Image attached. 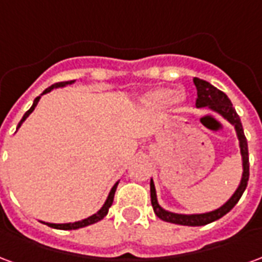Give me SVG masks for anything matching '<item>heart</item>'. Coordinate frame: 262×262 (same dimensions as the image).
<instances>
[{
  "instance_id": "obj_1",
  "label": "heart",
  "mask_w": 262,
  "mask_h": 262,
  "mask_svg": "<svg viewBox=\"0 0 262 262\" xmlns=\"http://www.w3.org/2000/svg\"><path fill=\"white\" fill-rule=\"evenodd\" d=\"M185 101V95L171 88H156L146 95V102L151 106L164 108L167 105H181Z\"/></svg>"
}]
</instances>
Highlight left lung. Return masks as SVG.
<instances>
[{
    "mask_svg": "<svg viewBox=\"0 0 262 262\" xmlns=\"http://www.w3.org/2000/svg\"><path fill=\"white\" fill-rule=\"evenodd\" d=\"M193 84L196 86V108H209L217 112L220 116H223L227 122H230L231 125L236 129L237 137H238V143H240V153H242L243 159V176L240 185L236 189V192L231 195V198L222 205L219 209L212 210V212H206V213H193V214H184V213H174V212H168L159 205L157 202V195H156V188H154L153 180L150 181V196H151V206L154 209V213L159 216L160 219L164 222H170V223H176V225L182 226H205L208 223H212L214 220L220 219L222 216L229 213L231 209L236 206L238 199L242 198L243 192L246 191L248 182V177H250V163H248V147H247V139L244 136V130H243L242 120L240 116L237 115L236 109L233 108L230 99L227 98L225 92L217 90L216 86L209 84L208 81L201 80V78H193Z\"/></svg>",
    "mask_w": 262,
    "mask_h": 262,
    "instance_id": "8db88e82",
    "label": "left lung"
}]
</instances>
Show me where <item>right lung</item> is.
<instances>
[{
	"label": "right lung",
	"instance_id": "1",
	"mask_svg": "<svg viewBox=\"0 0 262 262\" xmlns=\"http://www.w3.org/2000/svg\"><path fill=\"white\" fill-rule=\"evenodd\" d=\"M74 82V80L73 81H64V82H56V84H53L52 86H49V88H46L45 91H43V94H48V92H50L52 90H54V88H59V86H66L67 84H73ZM42 94V95H43ZM40 95V97H42ZM40 97H36L35 98V101H33V105L31 106V109L26 112L25 115H24V118L20 119V122L18 123V127L16 129H19V126L25 122V119L29 116V115L33 112V109L36 108L37 102H39V99H40ZM118 184L119 182H116L114 187H112V189H111V192H109L108 198H106V201H105V203H103V206L99 210H98L97 213H94L92 216H90V217H86V219H82V220H78V222H73V223H46L48 226H50V227H53V229H60V230H75V229H81V227H85V226H90V225H94V223H97V222H99V220H102L106 214H108V210L109 208H111V205H112V202H114V196H115V191H116V187H118ZM45 223V222H43Z\"/></svg>",
	"mask_w": 262,
	"mask_h": 262
}]
</instances>
